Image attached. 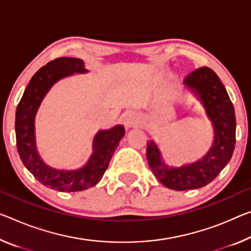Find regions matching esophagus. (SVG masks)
<instances>
[{
    "mask_svg": "<svg viewBox=\"0 0 251 251\" xmlns=\"http://www.w3.org/2000/svg\"><path fill=\"white\" fill-rule=\"evenodd\" d=\"M124 124H125V126L127 127V128H130V127H135V126L140 125L141 124V121H140V118H138V116H137L136 114L128 113L125 116Z\"/></svg>",
    "mask_w": 251,
    "mask_h": 251,
    "instance_id": "34e87169",
    "label": "esophagus"
}]
</instances>
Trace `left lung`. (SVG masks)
I'll return each instance as SVG.
<instances>
[{
    "instance_id": "left-lung-1",
    "label": "left lung",
    "mask_w": 251,
    "mask_h": 251,
    "mask_svg": "<svg viewBox=\"0 0 251 251\" xmlns=\"http://www.w3.org/2000/svg\"><path fill=\"white\" fill-rule=\"evenodd\" d=\"M184 83L198 95L213 123L214 142L201 161L182 168L162 163L161 153L154 142H147L146 157L155 177L166 188L185 191L205 186L216 178L231 158L236 145V115L225 86L209 67L193 70Z\"/></svg>"
}]
</instances>
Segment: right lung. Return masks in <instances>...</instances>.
<instances>
[{
  "label": "right lung",
  "instance_id": "right-lung-1",
  "mask_svg": "<svg viewBox=\"0 0 251 251\" xmlns=\"http://www.w3.org/2000/svg\"><path fill=\"white\" fill-rule=\"evenodd\" d=\"M74 73H87L78 58H57L40 68L31 78L15 113V136L21 161L37 180L48 188L75 192L91 188L101 180L119 141L125 134L122 125L100 130L94 140V153L86 166L78 171H60L47 166L34 144V116L48 90L55 81Z\"/></svg>",
  "mask_w": 251,
  "mask_h": 251
}]
</instances>
